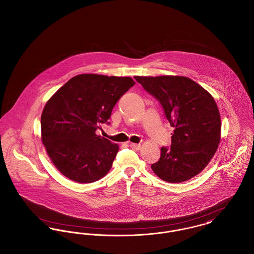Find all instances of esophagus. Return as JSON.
Listing matches in <instances>:
<instances>
[{
  "mask_svg": "<svg viewBox=\"0 0 254 254\" xmlns=\"http://www.w3.org/2000/svg\"><path fill=\"white\" fill-rule=\"evenodd\" d=\"M129 146H130V148H132L133 149H136V150H139V149H141V145H140V144H134V143H131Z\"/></svg>",
  "mask_w": 254,
  "mask_h": 254,
  "instance_id": "1",
  "label": "esophagus"
}]
</instances>
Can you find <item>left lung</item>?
Here are the masks:
<instances>
[{"label":"left lung","instance_id":"obj_1","mask_svg":"<svg viewBox=\"0 0 254 254\" xmlns=\"http://www.w3.org/2000/svg\"><path fill=\"white\" fill-rule=\"evenodd\" d=\"M164 109L175 128L171 148H161L151 165L159 179L179 183L199 174L212 159L221 141V116L213 97L189 77L134 76Z\"/></svg>","mask_w":254,"mask_h":254}]
</instances>
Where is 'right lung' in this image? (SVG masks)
Masks as SVG:
<instances>
[{"label": "right lung", "mask_w": 254, "mask_h": 254, "mask_svg": "<svg viewBox=\"0 0 254 254\" xmlns=\"http://www.w3.org/2000/svg\"><path fill=\"white\" fill-rule=\"evenodd\" d=\"M129 76L75 75L47 102L41 115V139L52 162L75 182L91 183L112 167L119 146L96 134L109 124L120 98L134 85Z\"/></svg>", "instance_id": "add662e5"}]
</instances>
